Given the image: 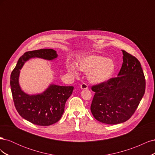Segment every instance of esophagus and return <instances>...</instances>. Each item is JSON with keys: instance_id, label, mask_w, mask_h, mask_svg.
Listing matches in <instances>:
<instances>
[{"instance_id": "esophagus-1", "label": "esophagus", "mask_w": 155, "mask_h": 155, "mask_svg": "<svg viewBox=\"0 0 155 155\" xmlns=\"http://www.w3.org/2000/svg\"><path fill=\"white\" fill-rule=\"evenodd\" d=\"M80 87H81V89H83V90H85V89H87L88 88V85H87V83H83L81 85Z\"/></svg>"}]
</instances>
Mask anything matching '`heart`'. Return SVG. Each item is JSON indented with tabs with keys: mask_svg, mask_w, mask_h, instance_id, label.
I'll use <instances>...</instances> for the list:
<instances>
[{
	"mask_svg": "<svg viewBox=\"0 0 155 155\" xmlns=\"http://www.w3.org/2000/svg\"><path fill=\"white\" fill-rule=\"evenodd\" d=\"M78 68L87 73L89 81L101 84L107 81L114 73L116 65L114 61L99 55H89L78 60ZM68 72L74 76L78 75V68L73 63L67 64Z\"/></svg>",
	"mask_w": 155,
	"mask_h": 155,
	"instance_id": "b5f03b06",
	"label": "heart"
}]
</instances>
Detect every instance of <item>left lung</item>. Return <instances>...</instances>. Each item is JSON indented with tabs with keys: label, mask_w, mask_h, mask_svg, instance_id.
<instances>
[{
	"label": "left lung",
	"mask_w": 155,
	"mask_h": 155,
	"mask_svg": "<svg viewBox=\"0 0 155 155\" xmlns=\"http://www.w3.org/2000/svg\"><path fill=\"white\" fill-rule=\"evenodd\" d=\"M118 77L92 87L95 92L91 110L101 123L114 125L128 120L134 113L145 90V79L139 61L125 50Z\"/></svg>",
	"instance_id": "obj_1"
}]
</instances>
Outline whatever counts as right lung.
<instances>
[{
  "instance_id": "1",
  "label": "right lung",
  "mask_w": 155,
  "mask_h": 155,
  "mask_svg": "<svg viewBox=\"0 0 155 155\" xmlns=\"http://www.w3.org/2000/svg\"><path fill=\"white\" fill-rule=\"evenodd\" d=\"M53 49H41L26 51L18 60L10 77V86L14 105L18 113L27 121L41 126L52 125L61 119L64 112L65 103L72 94L74 87L51 85L41 94L29 95L23 92L18 83L20 70L31 58L46 60L57 58Z\"/></svg>"
}]
</instances>
